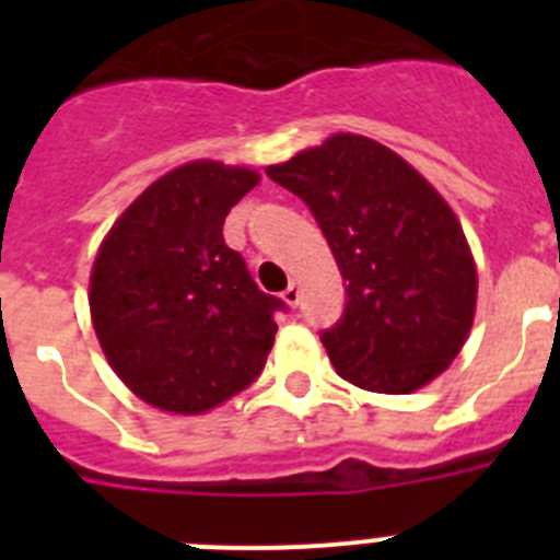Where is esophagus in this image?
I'll return each instance as SVG.
<instances>
[{
    "label": "esophagus",
    "mask_w": 560,
    "mask_h": 560,
    "mask_svg": "<svg viewBox=\"0 0 560 560\" xmlns=\"http://www.w3.org/2000/svg\"><path fill=\"white\" fill-rule=\"evenodd\" d=\"M283 303L289 305V308H296V305H300V283H294V280H291L289 289L283 291Z\"/></svg>",
    "instance_id": "1"
}]
</instances>
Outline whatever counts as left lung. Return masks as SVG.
<instances>
[{
	"label": "left lung",
	"instance_id": "1",
	"mask_svg": "<svg viewBox=\"0 0 560 560\" xmlns=\"http://www.w3.org/2000/svg\"><path fill=\"white\" fill-rule=\"evenodd\" d=\"M266 173L308 205L345 280V311L319 336L336 373L387 395L438 378L477 308V266L443 196L359 133H336Z\"/></svg>",
	"mask_w": 560,
	"mask_h": 560
}]
</instances>
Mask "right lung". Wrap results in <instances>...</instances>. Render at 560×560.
Returning a JSON list of instances; mask_svg holds the SVG:
<instances>
[{"label":"right lung","instance_id":"obj_1","mask_svg":"<svg viewBox=\"0 0 560 560\" xmlns=\"http://www.w3.org/2000/svg\"><path fill=\"white\" fill-rule=\"evenodd\" d=\"M260 182L249 167L187 162L114 221L89 308L112 370L145 404L199 415L246 389L275 345V311L224 244L226 212Z\"/></svg>","mask_w":560,"mask_h":560}]
</instances>
